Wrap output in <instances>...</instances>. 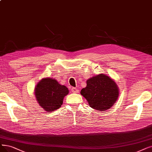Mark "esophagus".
<instances>
[{
  "label": "esophagus",
  "mask_w": 152,
  "mask_h": 152,
  "mask_svg": "<svg viewBox=\"0 0 152 152\" xmlns=\"http://www.w3.org/2000/svg\"><path fill=\"white\" fill-rule=\"evenodd\" d=\"M71 90L73 93H78V92H79V90L75 87H72Z\"/></svg>",
  "instance_id": "obj_1"
}]
</instances>
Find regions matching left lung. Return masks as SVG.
I'll return each mask as SVG.
<instances>
[{"instance_id": "8db88e82", "label": "left lung", "mask_w": 152, "mask_h": 152, "mask_svg": "<svg viewBox=\"0 0 152 152\" xmlns=\"http://www.w3.org/2000/svg\"><path fill=\"white\" fill-rule=\"evenodd\" d=\"M81 95L87 100L90 107L99 111L110 108L119 95V88L113 79L100 74L87 80V86L81 90Z\"/></svg>"}]
</instances>
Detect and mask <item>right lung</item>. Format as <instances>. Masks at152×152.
Masks as SVG:
<instances>
[{"instance_id": "1", "label": "right lung", "mask_w": 152, "mask_h": 152, "mask_svg": "<svg viewBox=\"0 0 152 152\" xmlns=\"http://www.w3.org/2000/svg\"><path fill=\"white\" fill-rule=\"evenodd\" d=\"M68 88L51 77L41 79L35 87V96L39 105L47 112L59 108L64 97L68 95Z\"/></svg>"}]
</instances>
